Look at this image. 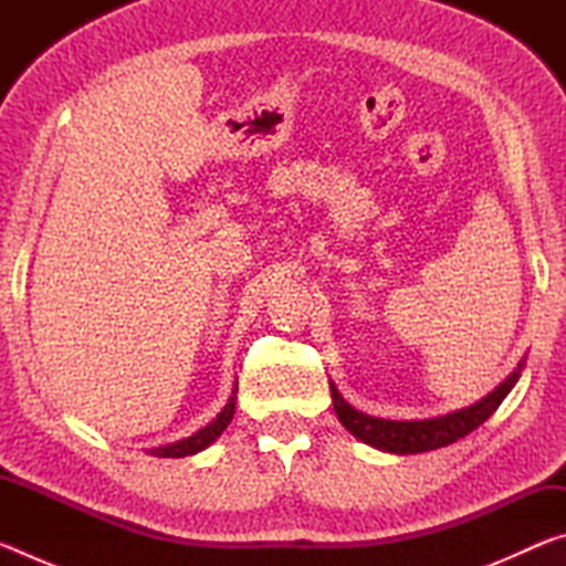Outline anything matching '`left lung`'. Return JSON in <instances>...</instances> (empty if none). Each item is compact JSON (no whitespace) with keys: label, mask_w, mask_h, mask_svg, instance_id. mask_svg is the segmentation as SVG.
I'll return each mask as SVG.
<instances>
[{"label":"left lung","mask_w":566,"mask_h":566,"mask_svg":"<svg viewBox=\"0 0 566 566\" xmlns=\"http://www.w3.org/2000/svg\"><path fill=\"white\" fill-rule=\"evenodd\" d=\"M520 375H522V361L500 387L490 391L484 399H479L476 405L449 411L444 417L419 419V421H391V419H377V417L361 415V411H357L344 401L337 387L332 385L329 389H332L334 411H337L339 421L347 427L349 434L361 439L364 444L381 449V452L419 454V452H432V449L447 447L457 442V439L467 437L469 432H474L482 421H486L494 415L496 407L502 405L504 397L510 395L512 387L516 385Z\"/></svg>","instance_id":"8db88e82"}]
</instances>
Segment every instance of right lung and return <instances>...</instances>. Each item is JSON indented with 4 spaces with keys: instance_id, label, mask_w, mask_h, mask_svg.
Returning a JSON list of instances; mask_svg holds the SVG:
<instances>
[{
    "instance_id": "1",
    "label": "right lung",
    "mask_w": 566,
    "mask_h": 566,
    "mask_svg": "<svg viewBox=\"0 0 566 566\" xmlns=\"http://www.w3.org/2000/svg\"><path fill=\"white\" fill-rule=\"evenodd\" d=\"M234 405H237V387L232 389V397H229L224 409L219 411V415H217L212 421H209L207 427H202V429H199V432H195V434L187 437V439H179V442H175V444H165V447L149 449V454L177 459V457H189V454L202 452V449H207L209 444L214 442V439H217L219 434L224 432L229 421H232V417H234Z\"/></svg>"
}]
</instances>
